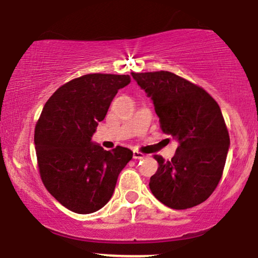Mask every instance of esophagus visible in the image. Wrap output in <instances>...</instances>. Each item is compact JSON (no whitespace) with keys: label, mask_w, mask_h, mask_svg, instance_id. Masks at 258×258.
Wrapping results in <instances>:
<instances>
[{"label":"esophagus","mask_w":258,"mask_h":258,"mask_svg":"<svg viewBox=\"0 0 258 258\" xmlns=\"http://www.w3.org/2000/svg\"><path fill=\"white\" fill-rule=\"evenodd\" d=\"M133 158H134V159H144L145 154L139 152V151H134V152H133Z\"/></svg>","instance_id":"1"}]
</instances>
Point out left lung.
<instances>
[{
  "label": "left lung",
  "instance_id": "left-lung-1",
  "mask_svg": "<svg viewBox=\"0 0 258 258\" xmlns=\"http://www.w3.org/2000/svg\"><path fill=\"white\" fill-rule=\"evenodd\" d=\"M132 76L152 99L163 133L178 141L171 160L154 156L159 166L150 180L153 196L176 210L199 205L219 184L228 153L229 134L219 104L172 72Z\"/></svg>",
  "mask_w": 258,
  "mask_h": 258
}]
</instances>
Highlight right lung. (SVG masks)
Instances as JSON below:
<instances>
[{
	"mask_svg": "<svg viewBox=\"0 0 258 258\" xmlns=\"http://www.w3.org/2000/svg\"><path fill=\"white\" fill-rule=\"evenodd\" d=\"M129 75L90 74L68 82L45 102L35 126L41 180L62 207L92 214L111 199L117 178L133 158L129 148L105 151L92 136Z\"/></svg>",
	"mask_w": 258,
	"mask_h": 258,
	"instance_id": "add662e5",
	"label": "right lung"
}]
</instances>
